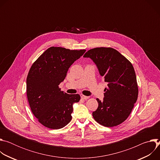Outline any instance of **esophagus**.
<instances>
[{
  "mask_svg": "<svg viewBox=\"0 0 160 160\" xmlns=\"http://www.w3.org/2000/svg\"><path fill=\"white\" fill-rule=\"evenodd\" d=\"M80 96H81V98H82V99H85V100L89 98L88 96H84V95H83V94H80Z\"/></svg>",
  "mask_w": 160,
  "mask_h": 160,
  "instance_id": "34e87169",
  "label": "esophagus"
}]
</instances>
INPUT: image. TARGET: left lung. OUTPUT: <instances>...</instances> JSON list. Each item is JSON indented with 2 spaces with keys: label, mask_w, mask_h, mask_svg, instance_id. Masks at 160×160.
Segmentation results:
<instances>
[{
  "label": "left lung",
  "mask_w": 160,
  "mask_h": 160,
  "mask_svg": "<svg viewBox=\"0 0 160 160\" xmlns=\"http://www.w3.org/2000/svg\"><path fill=\"white\" fill-rule=\"evenodd\" d=\"M83 57L94 61L108 84L103 100L96 99L98 108L92 112L94 120L107 127L121 124L130 115L138 98V86L132 63L111 48L90 49Z\"/></svg>",
  "instance_id": "left-lung-1"
}]
</instances>
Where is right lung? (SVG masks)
I'll list each match as a JSON object with an SVG mask.
<instances>
[{
    "label": "right lung",
    "instance_id": "1",
    "mask_svg": "<svg viewBox=\"0 0 160 160\" xmlns=\"http://www.w3.org/2000/svg\"><path fill=\"white\" fill-rule=\"evenodd\" d=\"M85 51L51 47L30 68L27 78V98L34 116L43 126L59 129L71 121L73 104L80 96L64 92L59 85L71 65Z\"/></svg>",
    "mask_w": 160,
    "mask_h": 160
}]
</instances>
